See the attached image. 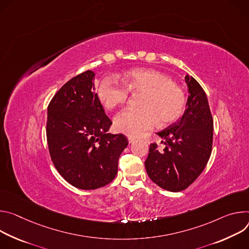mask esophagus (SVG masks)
Instances as JSON below:
<instances>
[{
	"mask_svg": "<svg viewBox=\"0 0 249 249\" xmlns=\"http://www.w3.org/2000/svg\"><path fill=\"white\" fill-rule=\"evenodd\" d=\"M127 139H128V142H129V143H132V142L135 141L134 137H131V136H128Z\"/></svg>",
	"mask_w": 249,
	"mask_h": 249,
	"instance_id": "1",
	"label": "esophagus"
}]
</instances>
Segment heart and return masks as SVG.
<instances>
[{
  "mask_svg": "<svg viewBox=\"0 0 249 249\" xmlns=\"http://www.w3.org/2000/svg\"><path fill=\"white\" fill-rule=\"evenodd\" d=\"M124 86L112 77L105 78L98 87L97 95L104 107L113 109L124 105L128 92L142 95L139 109H125L114 119L118 131L128 136H137L155 126L177 121L186 106L183 89L168 76L154 69L141 68L125 72L122 78Z\"/></svg>",
  "mask_w": 249,
  "mask_h": 249,
  "instance_id": "1",
  "label": "heart"
}]
</instances>
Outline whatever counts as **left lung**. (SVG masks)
I'll use <instances>...</instances> for the list:
<instances>
[{
  "mask_svg": "<svg viewBox=\"0 0 249 249\" xmlns=\"http://www.w3.org/2000/svg\"><path fill=\"white\" fill-rule=\"evenodd\" d=\"M185 81L189 92L185 113L177 123L157 132L166 146L160 152L151 143L144 163L149 178L171 192L185 190L199 177L213 147V122L207 95L192 76L186 75Z\"/></svg>",
  "mask_w": 249,
  "mask_h": 249,
  "instance_id": "8db88e82",
  "label": "left lung"
}]
</instances>
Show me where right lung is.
Listing matches in <instances>:
<instances>
[{
    "instance_id": "obj_1",
    "label": "right lung",
    "mask_w": 249,
    "mask_h": 249,
    "mask_svg": "<svg viewBox=\"0 0 249 249\" xmlns=\"http://www.w3.org/2000/svg\"><path fill=\"white\" fill-rule=\"evenodd\" d=\"M91 70L72 79L47 107L46 137L51 160L72 186L94 190L112 182L119 158L127 146L125 135L108 133L112 121L94 92Z\"/></svg>"
}]
</instances>
